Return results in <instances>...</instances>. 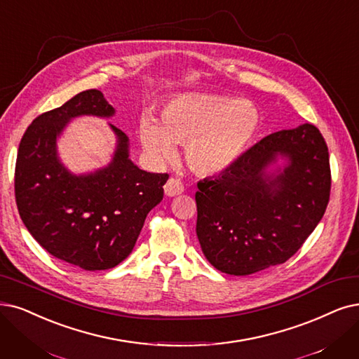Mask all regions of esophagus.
I'll use <instances>...</instances> for the list:
<instances>
[{
	"label": "esophagus",
	"instance_id": "obj_1",
	"mask_svg": "<svg viewBox=\"0 0 359 359\" xmlns=\"http://www.w3.org/2000/svg\"><path fill=\"white\" fill-rule=\"evenodd\" d=\"M165 194L168 197H174V196H178L181 193H184V185L180 180L177 178H169L165 184Z\"/></svg>",
	"mask_w": 359,
	"mask_h": 359
}]
</instances>
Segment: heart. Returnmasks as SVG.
<instances>
[{
  "label": "heart",
  "instance_id": "obj_1",
  "mask_svg": "<svg viewBox=\"0 0 359 359\" xmlns=\"http://www.w3.org/2000/svg\"><path fill=\"white\" fill-rule=\"evenodd\" d=\"M259 111L234 97L181 94L163 106L161 123L150 116L140 122L142 149L154 162L175 156L185 144V161L200 175H218L245 153L259 128Z\"/></svg>",
  "mask_w": 359,
  "mask_h": 359
}]
</instances>
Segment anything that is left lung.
I'll list each match as a JSON object with an SVG mask.
<instances>
[{"instance_id":"1","label":"left lung","mask_w":359,"mask_h":359,"mask_svg":"<svg viewBox=\"0 0 359 359\" xmlns=\"http://www.w3.org/2000/svg\"><path fill=\"white\" fill-rule=\"evenodd\" d=\"M278 156V175L266 169ZM196 233L206 259L229 276L284 264L321 221L332 189L328 149L304 123L261 140L221 175L197 182Z\"/></svg>"}]
</instances>
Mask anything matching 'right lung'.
Wrapping results in <instances>:
<instances>
[{
  "mask_svg": "<svg viewBox=\"0 0 359 359\" xmlns=\"http://www.w3.org/2000/svg\"><path fill=\"white\" fill-rule=\"evenodd\" d=\"M110 118L102 91L87 90L27 126L18 151L14 194L27 231L57 259L85 271L119 265L130 255L147 213L163 198L168 174H151L130 159L128 137L110 125L118 146L111 162L75 175L57 156L55 141L74 118Z\"/></svg>",
  "mask_w": 359,
  "mask_h": 359,
  "instance_id": "right-lung-1",
  "label": "right lung"
}]
</instances>
